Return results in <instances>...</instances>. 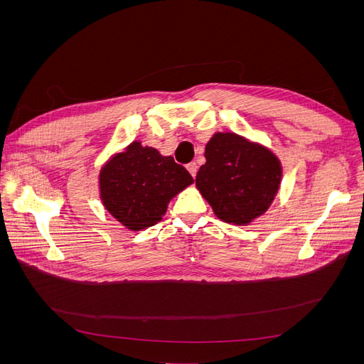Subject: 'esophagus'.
Here are the masks:
<instances>
[{"mask_svg":"<svg viewBox=\"0 0 364 364\" xmlns=\"http://www.w3.org/2000/svg\"><path fill=\"white\" fill-rule=\"evenodd\" d=\"M186 168H188V171H190V174L193 176H196V173H197V164L196 162H190L188 165H186Z\"/></svg>","mask_w":364,"mask_h":364,"instance_id":"obj_1","label":"esophagus"}]
</instances>
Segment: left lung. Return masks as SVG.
I'll return each mask as SVG.
<instances>
[{
	"label": "left lung",
	"mask_w": 364,
	"mask_h": 364,
	"mask_svg": "<svg viewBox=\"0 0 364 364\" xmlns=\"http://www.w3.org/2000/svg\"><path fill=\"white\" fill-rule=\"evenodd\" d=\"M196 185L228 223L246 225L270 206L281 182V165L270 150L237 134H215Z\"/></svg>",
	"instance_id": "8db88e82"
}]
</instances>
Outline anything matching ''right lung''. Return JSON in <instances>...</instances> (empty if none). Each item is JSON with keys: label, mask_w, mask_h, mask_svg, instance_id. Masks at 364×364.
<instances>
[{"label": "right lung", "mask_w": 364, "mask_h": 364, "mask_svg": "<svg viewBox=\"0 0 364 364\" xmlns=\"http://www.w3.org/2000/svg\"><path fill=\"white\" fill-rule=\"evenodd\" d=\"M193 176L171 156L135 141L109 161L100 173V193L106 209L132 230L158 223L168 202Z\"/></svg>", "instance_id": "obj_1"}]
</instances>
